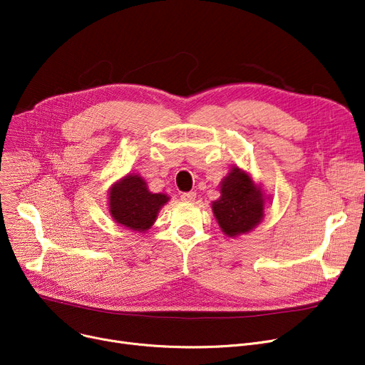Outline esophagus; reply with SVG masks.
I'll use <instances>...</instances> for the list:
<instances>
[{"label": "esophagus", "mask_w": 365, "mask_h": 365, "mask_svg": "<svg viewBox=\"0 0 365 365\" xmlns=\"http://www.w3.org/2000/svg\"><path fill=\"white\" fill-rule=\"evenodd\" d=\"M195 198H197L195 192H185V194L180 195V200L185 201V202H192Z\"/></svg>", "instance_id": "obj_1"}]
</instances>
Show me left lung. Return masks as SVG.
<instances>
[{
  "label": "left lung",
  "mask_w": 365,
  "mask_h": 365,
  "mask_svg": "<svg viewBox=\"0 0 365 365\" xmlns=\"http://www.w3.org/2000/svg\"><path fill=\"white\" fill-rule=\"evenodd\" d=\"M215 217L227 237L247 234L262 222L264 215V195L260 186L240 167L220 182V198L212 204Z\"/></svg>",
  "instance_id": "obj_1"
}]
</instances>
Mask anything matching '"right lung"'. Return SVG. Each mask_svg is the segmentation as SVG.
<instances>
[{
  "instance_id": "1",
  "label": "right lung",
  "mask_w": 365,
  "mask_h": 365,
  "mask_svg": "<svg viewBox=\"0 0 365 365\" xmlns=\"http://www.w3.org/2000/svg\"><path fill=\"white\" fill-rule=\"evenodd\" d=\"M168 200L165 194H152L146 182L131 173L110 186L109 213L115 222L130 231L146 232Z\"/></svg>"
}]
</instances>
